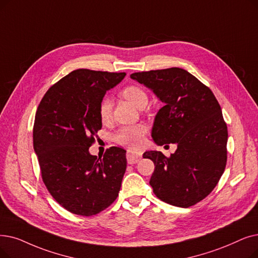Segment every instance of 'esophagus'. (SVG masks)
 I'll use <instances>...</instances> for the list:
<instances>
[{"mask_svg":"<svg viewBox=\"0 0 258 258\" xmlns=\"http://www.w3.org/2000/svg\"><path fill=\"white\" fill-rule=\"evenodd\" d=\"M140 158H141V153L140 152L131 151V150H128L126 152V159H127V163L128 164L137 163Z\"/></svg>","mask_w":258,"mask_h":258,"instance_id":"1","label":"esophagus"}]
</instances>
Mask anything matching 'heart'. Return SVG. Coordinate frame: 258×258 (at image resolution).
<instances>
[{
    "label": "heart",
    "mask_w": 258,
    "mask_h": 258,
    "mask_svg": "<svg viewBox=\"0 0 258 258\" xmlns=\"http://www.w3.org/2000/svg\"><path fill=\"white\" fill-rule=\"evenodd\" d=\"M122 97L128 100L134 105L137 107L145 106L148 103V95L138 85H128L121 91ZM111 103L108 98H103L99 104V116L103 122L107 121L111 116ZM147 133V127L144 124H135L123 126L116 134L115 141L121 145H127V147L137 148L142 143L143 137Z\"/></svg>",
    "instance_id": "obj_1"
}]
</instances>
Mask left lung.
Returning <instances> with one entry per match:
<instances>
[{
  "label": "left lung",
  "instance_id": "1",
  "mask_svg": "<svg viewBox=\"0 0 258 258\" xmlns=\"http://www.w3.org/2000/svg\"><path fill=\"white\" fill-rule=\"evenodd\" d=\"M164 106L156 115L152 137L158 145L176 143L170 157L150 151L155 171L150 184L164 203L188 208L205 199L226 169L228 127L211 89L188 72L171 67L134 73Z\"/></svg>",
  "mask_w": 258,
  "mask_h": 258
}]
</instances>
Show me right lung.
<instances>
[{
	"label": "right lung",
	"mask_w": 258,
	"mask_h": 258,
	"mask_svg": "<svg viewBox=\"0 0 258 258\" xmlns=\"http://www.w3.org/2000/svg\"><path fill=\"white\" fill-rule=\"evenodd\" d=\"M125 75L76 70L54 83L38 106L32 137L42 180L73 214L96 215L118 197L126 151L111 147L98 158L88 149L102 127L100 102Z\"/></svg>",
	"instance_id": "add662e5"
}]
</instances>
